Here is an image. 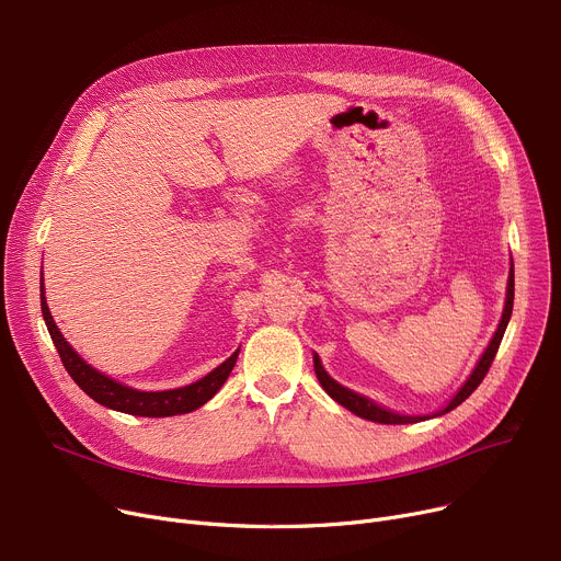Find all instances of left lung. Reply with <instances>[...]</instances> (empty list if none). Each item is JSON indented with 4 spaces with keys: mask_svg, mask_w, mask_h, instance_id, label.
Returning <instances> with one entry per match:
<instances>
[{
    "mask_svg": "<svg viewBox=\"0 0 561 561\" xmlns=\"http://www.w3.org/2000/svg\"><path fill=\"white\" fill-rule=\"evenodd\" d=\"M512 305H514V266H512L510 279H507L505 311H503L501 324H499V329H496V333H494V339H492L490 347L484 350L482 358L478 360L476 369L471 371V377H469L467 383L460 388V392L449 401V405L442 408L439 413H435V417H437V415H444V413H449V410H454V408H458V405L482 383V379L488 377V371H490V367H492V363H494V356H496V352H499V345H501V341H503V333H505V329H507V322H510V316H512ZM313 367H316V377H318L320 386L324 388V392H327L333 401H339L343 408H347L350 413H354V415H358V417H363V420L377 422V424H415V422L428 420V417H410V415L390 413V410L377 405L375 401H369V399H365V397H360V394H356V392L343 388L341 383H335V381L327 375V371H324V367H322V363H320L318 356H313Z\"/></svg>",
    "mask_w": 561,
    "mask_h": 561,
    "instance_id": "left-lung-1",
    "label": "left lung"
}]
</instances>
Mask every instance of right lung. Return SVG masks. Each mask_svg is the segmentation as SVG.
I'll list each match as a JSON object with an SVG mask.
<instances>
[{
  "label": "right lung",
  "instance_id": "add662e5",
  "mask_svg": "<svg viewBox=\"0 0 561 561\" xmlns=\"http://www.w3.org/2000/svg\"><path fill=\"white\" fill-rule=\"evenodd\" d=\"M41 307H43V316L49 329L51 341L60 354V360L67 369V375L73 379L85 394H90L96 403L119 410V413H128V415H139V417H171V415H184L192 413V410L201 408L203 403H207L218 390L220 386L228 381L230 371L237 363L239 350L226 360L220 363L216 369H211L207 377H203L201 381L184 386V388H175V390H162V392H139L133 388H126L117 381H112L110 377L101 375L92 365H88L77 352L69 347V343L62 339V333L58 331L47 300H45V288L41 284Z\"/></svg>",
  "mask_w": 561,
  "mask_h": 561
}]
</instances>
